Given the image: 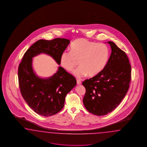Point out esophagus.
Wrapping results in <instances>:
<instances>
[{
    "label": "esophagus",
    "mask_w": 147,
    "mask_h": 147,
    "mask_svg": "<svg viewBox=\"0 0 147 147\" xmlns=\"http://www.w3.org/2000/svg\"><path fill=\"white\" fill-rule=\"evenodd\" d=\"M76 82H77L78 85H80L81 84V81L80 80H78V79L76 80Z\"/></svg>",
    "instance_id": "obj_1"
}]
</instances>
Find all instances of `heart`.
<instances>
[{
  "label": "heart",
  "mask_w": 147,
  "mask_h": 147,
  "mask_svg": "<svg viewBox=\"0 0 147 147\" xmlns=\"http://www.w3.org/2000/svg\"><path fill=\"white\" fill-rule=\"evenodd\" d=\"M110 51L106 45L98 44L86 39H78L71 45V51H65L60 58L61 66L67 71H71L78 63L80 65L73 71L78 78L88 74L96 76L106 66Z\"/></svg>",
  "instance_id": "obj_1"
}]
</instances>
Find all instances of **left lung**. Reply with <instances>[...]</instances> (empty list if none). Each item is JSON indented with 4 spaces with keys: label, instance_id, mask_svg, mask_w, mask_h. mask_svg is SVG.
Wrapping results in <instances>:
<instances>
[{
    "label": "left lung",
    "instance_id": "left-lung-1",
    "mask_svg": "<svg viewBox=\"0 0 147 147\" xmlns=\"http://www.w3.org/2000/svg\"><path fill=\"white\" fill-rule=\"evenodd\" d=\"M111 55L102 71L85 80L83 102L86 109L98 116L107 115L114 110L127 93L131 79V66L124 51L112 42Z\"/></svg>",
    "mask_w": 147,
    "mask_h": 147
}]
</instances>
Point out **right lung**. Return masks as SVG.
Returning <instances> with one entry per match:
<instances>
[{
  "instance_id": "1",
  "label": "right lung",
  "mask_w": 147,
  "mask_h": 147,
  "mask_svg": "<svg viewBox=\"0 0 147 147\" xmlns=\"http://www.w3.org/2000/svg\"><path fill=\"white\" fill-rule=\"evenodd\" d=\"M70 40L56 38L41 39L27 50L18 68V80L20 92L29 107L43 116L53 115L64 106L67 94L76 85V78L59 66L57 72L49 78L37 76L32 66L33 58L41 53L51 56L59 65L60 58Z\"/></svg>"
}]
</instances>
